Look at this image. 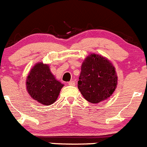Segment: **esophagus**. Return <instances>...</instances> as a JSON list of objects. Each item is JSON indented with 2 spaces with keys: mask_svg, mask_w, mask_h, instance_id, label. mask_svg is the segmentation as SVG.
Listing matches in <instances>:
<instances>
[{
  "mask_svg": "<svg viewBox=\"0 0 147 147\" xmlns=\"http://www.w3.org/2000/svg\"><path fill=\"white\" fill-rule=\"evenodd\" d=\"M68 85L69 86H75V82L74 81H73V80L72 81H70V82H68Z\"/></svg>",
  "mask_w": 147,
  "mask_h": 147,
  "instance_id": "obj_1",
  "label": "esophagus"
}]
</instances>
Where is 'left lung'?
<instances>
[{"label": "left lung", "mask_w": 147, "mask_h": 147, "mask_svg": "<svg viewBox=\"0 0 147 147\" xmlns=\"http://www.w3.org/2000/svg\"><path fill=\"white\" fill-rule=\"evenodd\" d=\"M79 80V90L91 103H98L110 97L117 85V76L112 64L94 53L88 56L82 62Z\"/></svg>", "instance_id": "1"}]
</instances>
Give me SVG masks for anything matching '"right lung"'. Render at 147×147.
Returning a JSON list of instances; mask_svg holds the SVG:
<instances>
[{"instance_id":"obj_1","label":"right lung","mask_w":147,"mask_h":147,"mask_svg":"<svg viewBox=\"0 0 147 147\" xmlns=\"http://www.w3.org/2000/svg\"><path fill=\"white\" fill-rule=\"evenodd\" d=\"M26 86L32 99L39 103L50 106L57 100L64 85L55 79L48 65L38 62L29 73Z\"/></svg>"}]
</instances>
